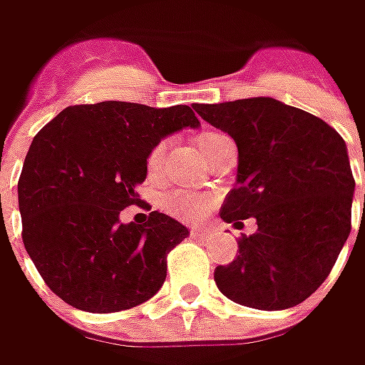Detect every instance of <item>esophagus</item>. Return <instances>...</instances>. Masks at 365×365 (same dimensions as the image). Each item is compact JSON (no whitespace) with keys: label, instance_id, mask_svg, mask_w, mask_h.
Instances as JSON below:
<instances>
[{"label":"esophagus","instance_id":"1","mask_svg":"<svg viewBox=\"0 0 365 365\" xmlns=\"http://www.w3.org/2000/svg\"><path fill=\"white\" fill-rule=\"evenodd\" d=\"M190 235L195 237V240H207L209 237V230H190Z\"/></svg>","mask_w":365,"mask_h":365}]
</instances>
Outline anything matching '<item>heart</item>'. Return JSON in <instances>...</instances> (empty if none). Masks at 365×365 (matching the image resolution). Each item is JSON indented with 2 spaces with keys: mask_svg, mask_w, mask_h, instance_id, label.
Segmentation results:
<instances>
[{
  "mask_svg": "<svg viewBox=\"0 0 365 365\" xmlns=\"http://www.w3.org/2000/svg\"><path fill=\"white\" fill-rule=\"evenodd\" d=\"M219 138H223L221 133L215 132H201L195 138V144L201 150V154H205L209 148L217 142ZM162 152H164V144H156L152 148L150 156H148V170H156V166L160 164ZM209 197L199 195V192H190V190H170L166 195H162L160 207L176 219L182 221H197L205 215L207 207H209Z\"/></svg>",
  "mask_w": 365,
  "mask_h": 365,
  "instance_id": "1",
  "label": "heart"
}]
</instances>
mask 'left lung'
I'll return each mask as SVG.
<instances>
[{
	"label": "left lung",
	"instance_id": "obj_1",
	"mask_svg": "<svg viewBox=\"0 0 365 365\" xmlns=\"http://www.w3.org/2000/svg\"><path fill=\"white\" fill-rule=\"evenodd\" d=\"M192 109L237 146L235 189L223 201L221 219L258 223V232L240 240V256L215 268L217 288L262 311L309 299L351 230L356 180L344 138L313 113L272 97Z\"/></svg>",
	"mask_w": 365,
	"mask_h": 365
}]
</instances>
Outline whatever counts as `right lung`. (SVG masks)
<instances>
[{"mask_svg":"<svg viewBox=\"0 0 365 365\" xmlns=\"http://www.w3.org/2000/svg\"><path fill=\"white\" fill-rule=\"evenodd\" d=\"M199 125L189 106L101 101L66 107L36 133L18 182L21 240L56 297L115 313L160 290L166 254L189 230L158 211L142 225L120 213L140 203L152 148Z\"/></svg>","mask_w":365,"mask_h":365,"instance_id":"1","label":"right lung"}]
</instances>
